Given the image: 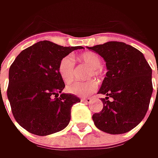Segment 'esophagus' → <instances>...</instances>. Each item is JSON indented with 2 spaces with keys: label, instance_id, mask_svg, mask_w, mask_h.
<instances>
[{
  "label": "esophagus",
  "instance_id": "34e87169",
  "mask_svg": "<svg viewBox=\"0 0 158 158\" xmlns=\"http://www.w3.org/2000/svg\"><path fill=\"white\" fill-rule=\"evenodd\" d=\"M82 102H84V103H90L91 102V98H82Z\"/></svg>",
  "mask_w": 158,
  "mask_h": 158
}]
</instances>
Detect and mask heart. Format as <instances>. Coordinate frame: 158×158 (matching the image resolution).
Here are the masks:
<instances>
[{"label":"heart","instance_id":"heart-1","mask_svg":"<svg viewBox=\"0 0 158 158\" xmlns=\"http://www.w3.org/2000/svg\"><path fill=\"white\" fill-rule=\"evenodd\" d=\"M80 61L88 66L91 71H89V76H96L99 78L101 76L100 57L95 52H84L79 58ZM59 74L64 82H69L74 78L75 73V61L71 56H66L61 59L58 67ZM97 82L94 80H89L87 82H75L67 85L66 89L71 94L76 95L79 97H84L91 94L97 89Z\"/></svg>","mask_w":158,"mask_h":158}]
</instances>
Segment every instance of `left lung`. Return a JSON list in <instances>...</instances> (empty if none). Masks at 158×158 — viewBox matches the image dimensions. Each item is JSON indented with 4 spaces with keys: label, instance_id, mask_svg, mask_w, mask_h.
<instances>
[{
    "label": "left lung",
    "instance_id": "left-lung-1",
    "mask_svg": "<svg viewBox=\"0 0 158 158\" xmlns=\"http://www.w3.org/2000/svg\"><path fill=\"white\" fill-rule=\"evenodd\" d=\"M87 48L105 60L107 69L98 92L106 97L101 98L102 111L92 116L95 126L111 135L127 133L147 113L153 91L151 68L143 52L123 42L110 41Z\"/></svg>",
    "mask_w": 158,
    "mask_h": 158
}]
</instances>
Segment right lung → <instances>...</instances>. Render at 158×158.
Masks as SVG:
<instances>
[{
  "label": "right lung",
  "mask_w": 158,
  "mask_h": 158,
  "mask_svg": "<svg viewBox=\"0 0 158 158\" xmlns=\"http://www.w3.org/2000/svg\"><path fill=\"white\" fill-rule=\"evenodd\" d=\"M77 49L83 47L40 41L23 50L10 66L8 98L16 122L28 132L45 136L69 123L72 106L81 99L62 93L65 83L58 67L62 58Z\"/></svg>",
  "instance_id": "obj_1"
}]
</instances>
